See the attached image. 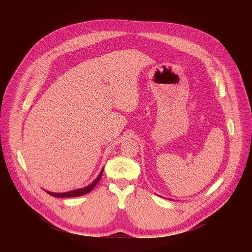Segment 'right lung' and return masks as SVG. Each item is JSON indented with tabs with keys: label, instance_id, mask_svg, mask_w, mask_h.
<instances>
[{
	"label": "right lung",
	"instance_id": "obj_1",
	"mask_svg": "<svg viewBox=\"0 0 252 252\" xmlns=\"http://www.w3.org/2000/svg\"><path fill=\"white\" fill-rule=\"evenodd\" d=\"M102 171H103V168L101 169V171L99 172V174L97 175V177L94 179V181L89 185L88 187H85L83 189H75V190H70V191H66V192H51V191H48L46 190L47 193H49L50 195L54 196V197H78V196H82V195H85L87 193H89L91 190L94 189V188L97 185V183L99 182V179L102 175Z\"/></svg>",
	"mask_w": 252,
	"mask_h": 252
}]
</instances>
